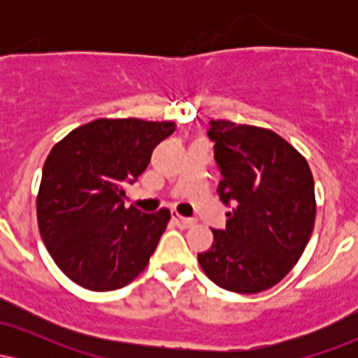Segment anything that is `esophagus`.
I'll return each mask as SVG.
<instances>
[{
  "label": "esophagus",
  "mask_w": 358,
  "mask_h": 358,
  "mask_svg": "<svg viewBox=\"0 0 358 358\" xmlns=\"http://www.w3.org/2000/svg\"><path fill=\"white\" fill-rule=\"evenodd\" d=\"M173 220L180 229H188V227H192L193 224H195V220H193V219H187V217L178 215V213H173Z\"/></svg>",
  "instance_id": "34e87169"
}]
</instances>
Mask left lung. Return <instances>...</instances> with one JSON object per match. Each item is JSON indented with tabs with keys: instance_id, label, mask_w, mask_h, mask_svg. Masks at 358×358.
Segmentation results:
<instances>
[{
	"instance_id": "left-lung-1",
	"label": "left lung",
	"mask_w": 358,
	"mask_h": 358,
	"mask_svg": "<svg viewBox=\"0 0 358 358\" xmlns=\"http://www.w3.org/2000/svg\"><path fill=\"white\" fill-rule=\"evenodd\" d=\"M207 136L222 180L225 229L199 254L203 273L234 293L278 285L301 257L313 232L315 183L306 159L279 134L231 121H210Z\"/></svg>"
}]
</instances>
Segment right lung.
Returning a JSON list of instances; mask_svg holds the SVG:
<instances>
[{
	"mask_svg": "<svg viewBox=\"0 0 358 358\" xmlns=\"http://www.w3.org/2000/svg\"><path fill=\"white\" fill-rule=\"evenodd\" d=\"M175 122L97 119L52 148L36 196L45 248L73 282L90 291L129 285L146 268L170 210L124 207L126 185L146 170Z\"/></svg>",
	"mask_w": 358,
	"mask_h": 358,
	"instance_id": "add662e5",
	"label": "right lung"
}]
</instances>
